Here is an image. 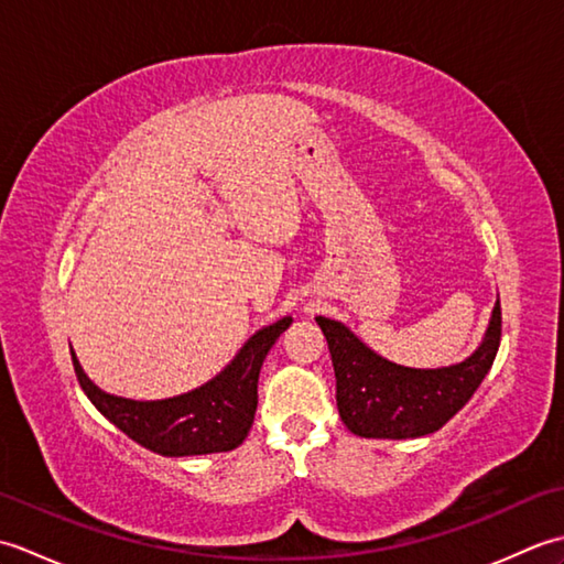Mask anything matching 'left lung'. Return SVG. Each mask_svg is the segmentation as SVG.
Listing matches in <instances>:
<instances>
[{
    "instance_id": "obj_1",
    "label": "left lung",
    "mask_w": 564,
    "mask_h": 564,
    "mask_svg": "<svg viewBox=\"0 0 564 564\" xmlns=\"http://www.w3.org/2000/svg\"><path fill=\"white\" fill-rule=\"evenodd\" d=\"M315 319L329 344L341 422L351 434L364 438L434 434L480 388L501 339V307L497 301L480 349L470 358L448 368H406L370 351L341 322Z\"/></svg>"
}]
</instances>
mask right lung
Segmentation results:
<instances>
[{"label":"right lung","instance_id":"obj_1","mask_svg":"<svg viewBox=\"0 0 564 564\" xmlns=\"http://www.w3.org/2000/svg\"><path fill=\"white\" fill-rule=\"evenodd\" d=\"M291 322L293 317H283L259 329L220 376L170 400L138 402L116 398L94 386L82 370L75 351H72V364L82 390L94 406L140 446L170 458L225 453L247 438L257 414L261 364L275 339L291 327Z\"/></svg>","mask_w":564,"mask_h":564}]
</instances>
